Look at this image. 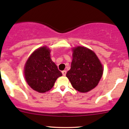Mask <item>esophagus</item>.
<instances>
[{
    "label": "esophagus",
    "mask_w": 129,
    "mask_h": 129,
    "mask_svg": "<svg viewBox=\"0 0 129 129\" xmlns=\"http://www.w3.org/2000/svg\"><path fill=\"white\" fill-rule=\"evenodd\" d=\"M62 74L63 76H66V74H67V71L66 70H63V71H62Z\"/></svg>",
    "instance_id": "esophagus-1"
}]
</instances>
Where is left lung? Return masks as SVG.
Instances as JSON below:
<instances>
[{
	"instance_id": "left-lung-1",
	"label": "left lung",
	"mask_w": 129,
	"mask_h": 129,
	"mask_svg": "<svg viewBox=\"0 0 129 129\" xmlns=\"http://www.w3.org/2000/svg\"><path fill=\"white\" fill-rule=\"evenodd\" d=\"M71 68L66 77L73 87L81 93H86L96 87L102 77L103 68L93 51L85 47L73 49Z\"/></svg>"
}]
</instances>
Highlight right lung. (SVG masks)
Segmentation results:
<instances>
[{
  "instance_id": "1",
  "label": "right lung",
  "mask_w": 129,
  "mask_h": 129,
  "mask_svg": "<svg viewBox=\"0 0 129 129\" xmlns=\"http://www.w3.org/2000/svg\"><path fill=\"white\" fill-rule=\"evenodd\" d=\"M51 50L43 46L34 51L25 63L24 74L27 83L39 93H45L62 75L51 59Z\"/></svg>"
}]
</instances>
